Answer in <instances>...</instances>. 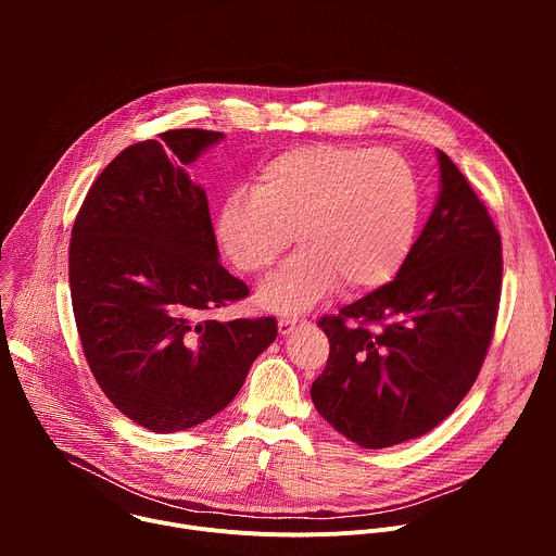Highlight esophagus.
Listing matches in <instances>:
<instances>
[{
  "mask_svg": "<svg viewBox=\"0 0 556 556\" xmlns=\"http://www.w3.org/2000/svg\"><path fill=\"white\" fill-rule=\"evenodd\" d=\"M301 324V316L299 314H286L279 319V332L281 334H290L296 326Z\"/></svg>",
  "mask_w": 556,
  "mask_h": 556,
  "instance_id": "obj_1",
  "label": "esophagus"
}]
</instances>
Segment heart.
<instances>
[{
	"label": "heart",
	"mask_w": 556,
	"mask_h": 556,
	"mask_svg": "<svg viewBox=\"0 0 556 556\" xmlns=\"http://www.w3.org/2000/svg\"><path fill=\"white\" fill-rule=\"evenodd\" d=\"M422 195L405 157L358 144L314 142L273 155L253 191L226 198L217 240L244 273L266 270L294 240L303 247L260 288L275 309L384 286L405 266Z\"/></svg>",
	"instance_id": "b5f03b06"
}]
</instances>
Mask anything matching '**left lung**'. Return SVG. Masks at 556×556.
<instances>
[{
  "label": "left lung",
  "instance_id": "8db88e82",
  "mask_svg": "<svg viewBox=\"0 0 556 556\" xmlns=\"http://www.w3.org/2000/svg\"><path fill=\"white\" fill-rule=\"evenodd\" d=\"M440 198L393 281L319 319L330 341L312 403L339 433L387 448L435 429L478 378L502 296V237L444 151Z\"/></svg>",
  "mask_w": 556,
  "mask_h": 556
}]
</instances>
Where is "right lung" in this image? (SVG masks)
Wrapping results in <instances>:
<instances>
[{
    "label": "right lung",
    "mask_w": 556,
    "mask_h": 556,
    "mask_svg": "<svg viewBox=\"0 0 556 556\" xmlns=\"http://www.w3.org/2000/svg\"><path fill=\"white\" fill-rule=\"evenodd\" d=\"M219 138L172 129L129 144L72 226L70 294L86 361L110 403L153 433L222 412L277 339L275 316H208L251 292L217 262L206 193L185 172Z\"/></svg>",
    "instance_id": "obj_1"
}]
</instances>
